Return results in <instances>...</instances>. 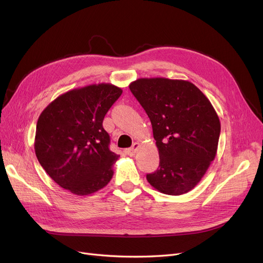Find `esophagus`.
I'll return each instance as SVG.
<instances>
[{
	"label": "esophagus",
	"instance_id": "34e87169",
	"mask_svg": "<svg viewBox=\"0 0 263 263\" xmlns=\"http://www.w3.org/2000/svg\"><path fill=\"white\" fill-rule=\"evenodd\" d=\"M139 143H134L133 145H132V147L131 148H129V149H127L126 150V154L128 155V156H130V157H133V156H135V154H136V150H137V148H139Z\"/></svg>",
	"mask_w": 263,
	"mask_h": 263
}]
</instances>
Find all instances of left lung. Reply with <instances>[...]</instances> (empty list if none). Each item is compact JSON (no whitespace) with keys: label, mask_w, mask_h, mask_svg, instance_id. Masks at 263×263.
I'll use <instances>...</instances> for the list:
<instances>
[{"label":"left lung","mask_w":263,"mask_h":263,"mask_svg":"<svg viewBox=\"0 0 263 263\" xmlns=\"http://www.w3.org/2000/svg\"><path fill=\"white\" fill-rule=\"evenodd\" d=\"M129 88L151 121L159 150V168L146 176L148 182L163 194H185L216 156L220 122L214 107L184 80L143 78Z\"/></svg>","instance_id":"8db88e82"}]
</instances>
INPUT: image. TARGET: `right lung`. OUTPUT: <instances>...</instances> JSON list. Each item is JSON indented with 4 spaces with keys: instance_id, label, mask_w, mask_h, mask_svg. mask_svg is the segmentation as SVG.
<instances>
[{
    "instance_id": "1",
    "label": "right lung",
    "mask_w": 263,
    "mask_h": 263,
    "mask_svg": "<svg viewBox=\"0 0 263 263\" xmlns=\"http://www.w3.org/2000/svg\"><path fill=\"white\" fill-rule=\"evenodd\" d=\"M121 93L109 83L76 88L58 97L38 118L36 157L53 180L72 194H92L114 175L119 156L109 150L102 122Z\"/></svg>"
}]
</instances>
